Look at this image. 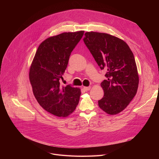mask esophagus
<instances>
[{
	"instance_id": "34e87169",
	"label": "esophagus",
	"mask_w": 159,
	"mask_h": 159,
	"mask_svg": "<svg viewBox=\"0 0 159 159\" xmlns=\"http://www.w3.org/2000/svg\"><path fill=\"white\" fill-rule=\"evenodd\" d=\"M90 86H89V87H84L83 89L84 90H85V91H88V90H89L90 89Z\"/></svg>"
}]
</instances>
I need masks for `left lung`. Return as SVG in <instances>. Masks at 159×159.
Returning <instances> with one entry per match:
<instances>
[{
    "label": "left lung",
    "mask_w": 159,
    "mask_h": 159,
    "mask_svg": "<svg viewBox=\"0 0 159 159\" xmlns=\"http://www.w3.org/2000/svg\"><path fill=\"white\" fill-rule=\"evenodd\" d=\"M84 41L107 80L101 82L104 97L99 107L110 115L123 111L137 94L139 77L134 55L127 43L112 35L86 32Z\"/></svg>",
    "instance_id": "1"
}]
</instances>
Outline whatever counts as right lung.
<instances>
[{
    "mask_svg": "<svg viewBox=\"0 0 159 159\" xmlns=\"http://www.w3.org/2000/svg\"><path fill=\"white\" fill-rule=\"evenodd\" d=\"M84 31L63 33L44 40L31 63L29 77L35 98L47 112L65 118L75 111L80 89L60 83L69 57L84 35Z\"/></svg>",
    "mask_w": 159,
    "mask_h": 159,
    "instance_id": "obj_1",
    "label": "right lung"
}]
</instances>
